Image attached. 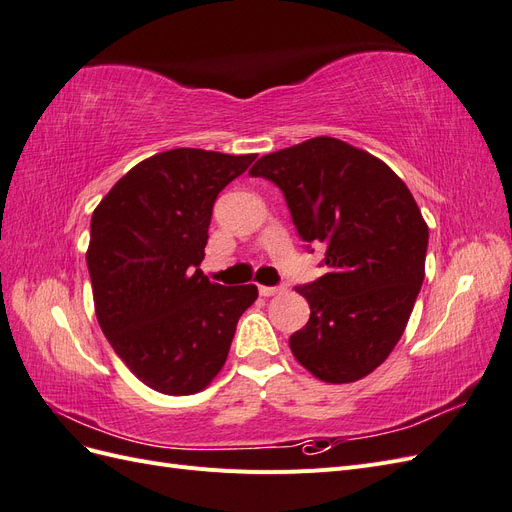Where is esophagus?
I'll return each instance as SVG.
<instances>
[{
  "instance_id": "obj_1",
  "label": "esophagus",
  "mask_w": 512,
  "mask_h": 512,
  "mask_svg": "<svg viewBox=\"0 0 512 512\" xmlns=\"http://www.w3.org/2000/svg\"><path fill=\"white\" fill-rule=\"evenodd\" d=\"M284 290H286V286H258V292L262 294V297H273V294H280Z\"/></svg>"
}]
</instances>
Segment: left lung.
Segmentation results:
<instances>
[{
    "label": "left lung",
    "mask_w": 512,
    "mask_h": 512,
    "mask_svg": "<svg viewBox=\"0 0 512 512\" xmlns=\"http://www.w3.org/2000/svg\"><path fill=\"white\" fill-rule=\"evenodd\" d=\"M250 175L282 190L305 243L327 245V273L294 288L312 314L290 335L292 354L324 382L365 378L423 286L429 228L414 196L382 160L331 136L262 156Z\"/></svg>",
    "instance_id": "obj_1"
}]
</instances>
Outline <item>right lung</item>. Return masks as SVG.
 Listing matches in <instances>:
<instances>
[{"instance_id":"1","label":"right lung","mask_w":512,"mask_h":512,"mask_svg":"<svg viewBox=\"0 0 512 512\" xmlns=\"http://www.w3.org/2000/svg\"><path fill=\"white\" fill-rule=\"evenodd\" d=\"M256 160L170 149L136 164L91 215L87 269L100 329L132 374L164 395L203 391L224 367L258 288L200 271L213 203Z\"/></svg>"}]
</instances>
